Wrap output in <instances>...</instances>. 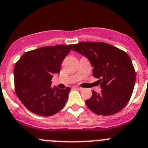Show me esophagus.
<instances>
[{
    "mask_svg": "<svg viewBox=\"0 0 148 148\" xmlns=\"http://www.w3.org/2000/svg\"><path fill=\"white\" fill-rule=\"evenodd\" d=\"M75 88L77 89H78V90H82V88H81V87H79V86H75Z\"/></svg>",
    "mask_w": 148,
    "mask_h": 148,
    "instance_id": "1",
    "label": "esophagus"
}]
</instances>
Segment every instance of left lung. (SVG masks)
I'll list each match as a JSON object with an SVG mask.
<instances>
[{
    "mask_svg": "<svg viewBox=\"0 0 148 148\" xmlns=\"http://www.w3.org/2000/svg\"><path fill=\"white\" fill-rule=\"evenodd\" d=\"M73 51L84 55L92 66L93 76L100 83L101 92L92 90L86 106L98 115L116 114L127 105L132 95L136 72L126 52L102 42H81L74 44Z\"/></svg>",
    "mask_w": 148,
    "mask_h": 148,
    "instance_id": "obj_1",
    "label": "left lung"
}]
</instances>
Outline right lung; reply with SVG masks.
<instances>
[{"mask_svg":"<svg viewBox=\"0 0 148 148\" xmlns=\"http://www.w3.org/2000/svg\"><path fill=\"white\" fill-rule=\"evenodd\" d=\"M73 45L44 46L24 53L14 69L15 92L25 107L38 115L49 116L64 108L71 88L51 87L54 74Z\"/></svg>","mask_w":148,"mask_h":148,"instance_id":"right-lung-1","label":"right lung"}]
</instances>
